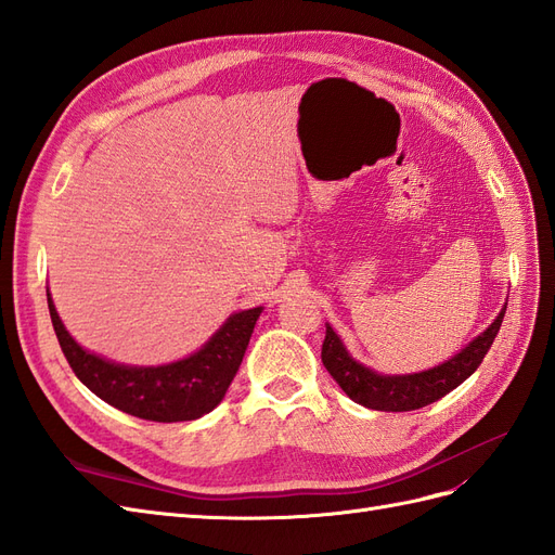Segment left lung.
<instances>
[{
  "instance_id": "1",
  "label": "left lung",
  "mask_w": 555,
  "mask_h": 555,
  "mask_svg": "<svg viewBox=\"0 0 555 555\" xmlns=\"http://www.w3.org/2000/svg\"><path fill=\"white\" fill-rule=\"evenodd\" d=\"M505 308L500 310L495 322L481 335L461 349L456 357H451L442 365H435L430 371L414 375H379L371 367L357 363L347 354L338 333L326 326V338L322 345V363L331 377L340 384V389L363 408L379 412H410L426 408L430 402L444 398L449 391L456 389L469 375H473L483 361L486 351L491 349L495 335L505 319Z\"/></svg>"
}]
</instances>
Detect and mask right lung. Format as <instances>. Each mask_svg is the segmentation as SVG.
I'll use <instances>...</instances> for the list:
<instances>
[{
  "instance_id": "obj_1",
  "label": "right lung",
  "mask_w": 555,
  "mask_h": 555,
  "mask_svg": "<svg viewBox=\"0 0 555 555\" xmlns=\"http://www.w3.org/2000/svg\"><path fill=\"white\" fill-rule=\"evenodd\" d=\"M48 310L76 377L108 405L159 424L192 422L220 405L261 314V308L231 314L227 324L188 359L157 367H133L82 349L64 328L50 294Z\"/></svg>"
}]
</instances>
